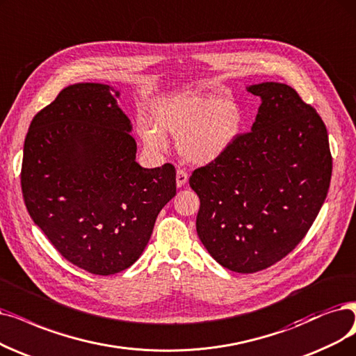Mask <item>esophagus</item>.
I'll list each match as a JSON object with an SVG mask.
<instances>
[{
    "mask_svg": "<svg viewBox=\"0 0 356 356\" xmlns=\"http://www.w3.org/2000/svg\"><path fill=\"white\" fill-rule=\"evenodd\" d=\"M187 182H188V175H187L186 170L178 169V170H177V187L181 188V187L186 186Z\"/></svg>",
    "mask_w": 356,
    "mask_h": 356,
    "instance_id": "1",
    "label": "esophagus"
}]
</instances>
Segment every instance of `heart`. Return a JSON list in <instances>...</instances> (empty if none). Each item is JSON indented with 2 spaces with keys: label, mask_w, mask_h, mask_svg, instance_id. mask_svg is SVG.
Wrapping results in <instances>:
<instances>
[{
  "label": "heart",
  "mask_w": 356,
  "mask_h": 356,
  "mask_svg": "<svg viewBox=\"0 0 356 356\" xmlns=\"http://www.w3.org/2000/svg\"><path fill=\"white\" fill-rule=\"evenodd\" d=\"M149 121L137 129L147 149L162 152L165 137L178 143L182 158L194 165H209L232 147L243 127V111L229 99L213 93L187 92L159 99Z\"/></svg>",
  "instance_id": "heart-1"
}]
</instances>
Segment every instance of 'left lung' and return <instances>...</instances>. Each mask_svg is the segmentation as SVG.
Instances as JSON below:
<instances>
[{
	"label": "left lung",
	"instance_id": "left-lung-1",
	"mask_svg": "<svg viewBox=\"0 0 356 356\" xmlns=\"http://www.w3.org/2000/svg\"><path fill=\"white\" fill-rule=\"evenodd\" d=\"M245 89L261 99L251 131L190 177L200 198L197 235L236 273L267 268L301 243L332 178L329 136L316 109L285 83Z\"/></svg>",
	"mask_w": 356,
	"mask_h": 356
}]
</instances>
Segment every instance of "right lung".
<instances>
[{"instance_id":"add662e5","label":"right lung","mask_w":356,"mask_h":356,"mask_svg":"<svg viewBox=\"0 0 356 356\" xmlns=\"http://www.w3.org/2000/svg\"><path fill=\"white\" fill-rule=\"evenodd\" d=\"M121 92L76 83L38 112L23 149L27 211L74 266L99 276L122 272L143 254L163 206L177 194L170 163L136 161Z\"/></svg>"}]
</instances>
